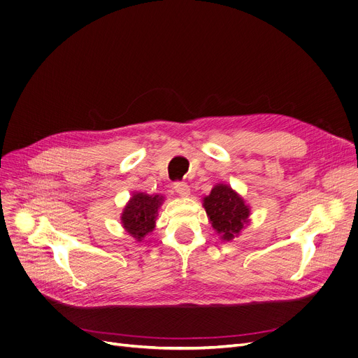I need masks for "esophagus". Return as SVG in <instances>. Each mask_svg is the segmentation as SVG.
Wrapping results in <instances>:
<instances>
[{
    "mask_svg": "<svg viewBox=\"0 0 358 358\" xmlns=\"http://www.w3.org/2000/svg\"><path fill=\"white\" fill-rule=\"evenodd\" d=\"M173 185H174L176 193L180 194L181 197H187V196L189 194V187H188L187 182H184V181H176Z\"/></svg>",
    "mask_w": 358,
    "mask_h": 358,
    "instance_id": "1",
    "label": "esophagus"
}]
</instances>
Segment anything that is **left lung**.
<instances>
[{"label":"left lung","instance_id":"left-lung-1","mask_svg":"<svg viewBox=\"0 0 358 358\" xmlns=\"http://www.w3.org/2000/svg\"><path fill=\"white\" fill-rule=\"evenodd\" d=\"M203 206L213 229L222 234L223 241H231L248 223L249 207L229 185L219 184L214 187L204 199Z\"/></svg>","mask_w":358,"mask_h":358}]
</instances>
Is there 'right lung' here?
Listing matches in <instances>:
<instances>
[{"label": "right lung", "mask_w": 358, "mask_h": 358, "mask_svg": "<svg viewBox=\"0 0 358 358\" xmlns=\"http://www.w3.org/2000/svg\"><path fill=\"white\" fill-rule=\"evenodd\" d=\"M162 197L148 196L144 193L134 194V197L127 204L122 213V224L127 231L141 241L142 237L148 234L155 227V217L158 207L161 206Z\"/></svg>", "instance_id": "obj_1"}]
</instances>
